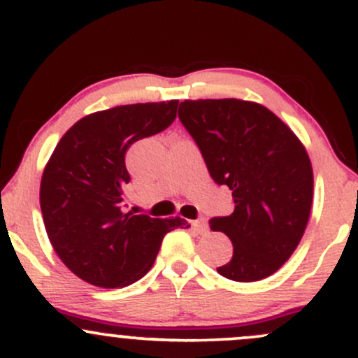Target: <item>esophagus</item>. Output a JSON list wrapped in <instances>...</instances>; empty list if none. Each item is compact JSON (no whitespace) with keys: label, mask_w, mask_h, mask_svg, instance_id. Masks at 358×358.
<instances>
[{"label":"esophagus","mask_w":358,"mask_h":358,"mask_svg":"<svg viewBox=\"0 0 358 358\" xmlns=\"http://www.w3.org/2000/svg\"><path fill=\"white\" fill-rule=\"evenodd\" d=\"M190 225H192L193 231H195L196 234H200V236H203V234L208 232V225H207V222H205V219L192 220Z\"/></svg>","instance_id":"34e87169"}]
</instances>
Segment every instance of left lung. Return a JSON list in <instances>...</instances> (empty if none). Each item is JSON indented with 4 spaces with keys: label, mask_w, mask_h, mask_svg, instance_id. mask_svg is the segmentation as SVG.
Returning a JSON list of instances; mask_svg holds the SVG:
<instances>
[{
    "label": "left lung",
    "mask_w": 358,
    "mask_h": 358,
    "mask_svg": "<svg viewBox=\"0 0 358 358\" xmlns=\"http://www.w3.org/2000/svg\"><path fill=\"white\" fill-rule=\"evenodd\" d=\"M178 117L199 145L215 183L236 207L208 224L232 241L234 256L217 268L239 282L274 274L305 234L313 202V168L291 127L257 102H180Z\"/></svg>",
    "instance_id": "1"
}]
</instances>
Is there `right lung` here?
<instances>
[{
    "label": "right lung",
    "mask_w": 358,
    "mask_h": 358,
    "mask_svg": "<svg viewBox=\"0 0 358 358\" xmlns=\"http://www.w3.org/2000/svg\"><path fill=\"white\" fill-rule=\"evenodd\" d=\"M178 101L117 106L79 119L55 146L40 183L45 231L57 256L82 281L124 287L153 266L166 232L190 227L180 217L122 210L131 176L124 155L138 139L166 129Z\"/></svg>",
    "instance_id": "add662e5"
}]
</instances>
